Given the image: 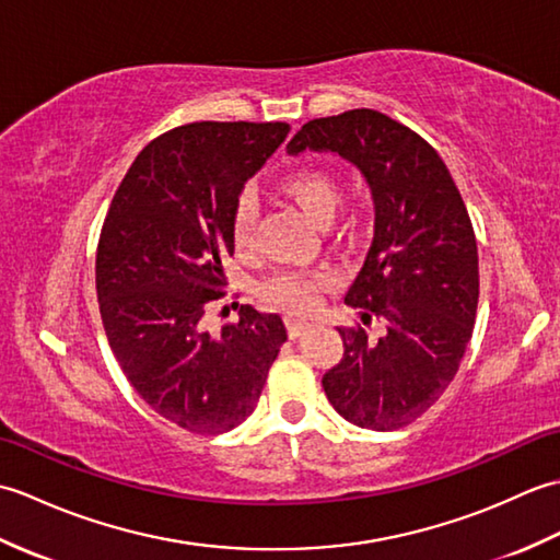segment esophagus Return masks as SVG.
<instances>
[{
    "label": "esophagus",
    "instance_id": "34e87169",
    "mask_svg": "<svg viewBox=\"0 0 560 560\" xmlns=\"http://www.w3.org/2000/svg\"><path fill=\"white\" fill-rule=\"evenodd\" d=\"M315 325L307 323V319H287V329H289V337L291 339H299L303 337L305 331H311Z\"/></svg>",
    "mask_w": 560,
    "mask_h": 560
}]
</instances>
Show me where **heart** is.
Masks as SVG:
<instances>
[{"label": "heart", "mask_w": 560, "mask_h": 560, "mask_svg": "<svg viewBox=\"0 0 560 560\" xmlns=\"http://www.w3.org/2000/svg\"><path fill=\"white\" fill-rule=\"evenodd\" d=\"M279 192L299 209L307 221L319 229H327L339 207V183L335 175L323 168H301L283 177ZM255 231V201L243 197L233 211V243L235 247H247ZM329 283L327 273H281L267 283H261V299L269 305L287 313H311L319 303V293Z\"/></svg>", "instance_id": "b5f03b06"}]
</instances>
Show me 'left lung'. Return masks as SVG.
Here are the masks:
<instances>
[{
    "label": "left lung",
    "mask_w": 560,
    "mask_h": 560,
    "mask_svg": "<svg viewBox=\"0 0 560 560\" xmlns=\"http://www.w3.org/2000/svg\"><path fill=\"white\" fill-rule=\"evenodd\" d=\"M303 151L349 161L375 207L371 249L343 301L375 313L385 335L337 327L343 359L325 373V395L347 421L395 431L440 399L471 339L479 255L469 213L435 149L377 110L311 120L287 147Z\"/></svg>",
    "instance_id": "left-lung-1"
}]
</instances>
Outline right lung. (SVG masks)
Listing matches in <instances>:
<instances>
[{
  "label": "right lung",
  "instance_id": "add662e5",
  "mask_svg": "<svg viewBox=\"0 0 560 560\" xmlns=\"http://www.w3.org/2000/svg\"><path fill=\"white\" fill-rule=\"evenodd\" d=\"M287 122H192L153 139L105 217L96 291L110 349L149 407L185 431H231L255 411L287 327L243 305L205 329L233 255L245 183L287 141Z\"/></svg>",
  "mask_w": 560,
  "mask_h": 560
}]
</instances>
